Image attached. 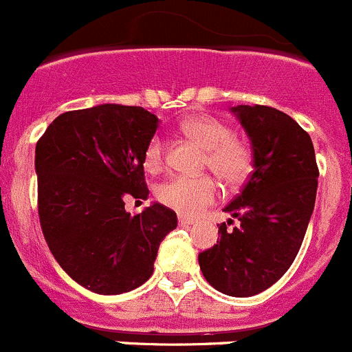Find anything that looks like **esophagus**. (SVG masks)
<instances>
[{"mask_svg":"<svg viewBox=\"0 0 352 352\" xmlns=\"http://www.w3.org/2000/svg\"><path fill=\"white\" fill-rule=\"evenodd\" d=\"M177 222H179V226H191L195 224V219L186 217V215H179V217H177Z\"/></svg>","mask_w":352,"mask_h":352,"instance_id":"obj_1","label":"esophagus"}]
</instances>
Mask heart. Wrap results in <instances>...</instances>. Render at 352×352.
<instances>
[{"label": "heart", "mask_w": 352, "mask_h": 352, "mask_svg": "<svg viewBox=\"0 0 352 352\" xmlns=\"http://www.w3.org/2000/svg\"><path fill=\"white\" fill-rule=\"evenodd\" d=\"M181 131L205 148V168L229 186H239L248 179L253 168L252 147L232 137L229 124L210 114H193L181 121ZM145 168L157 173L166 161V144L159 135L148 140L144 152ZM219 188L208 176H175L162 183L157 198L169 208L184 215H197L217 198Z\"/></svg>", "instance_id": "b5f03b06"}]
</instances>
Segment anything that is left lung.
Here are the masks:
<instances>
[{"mask_svg": "<svg viewBox=\"0 0 352 352\" xmlns=\"http://www.w3.org/2000/svg\"><path fill=\"white\" fill-rule=\"evenodd\" d=\"M232 113L252 140L253 171L224 208L239 224L219 226L221 239L198 255L207 283L236 298L276 284L294 262L318 186L309 135L291 116L269 106H236Z\"/></svg>", "mask_w": 352, "mask_h": 352, "instance_id": "8db88e82", "label": "left lung"}]
</instances>
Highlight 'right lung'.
I'll use <instances>...</instances> for the list:
<instances>
[{"label": "right lung", "instance_id": "right-lung-1", "mask_svg": "<svg viewBox=\"0 0 352 352\" xmlns=\"http://www.w3.org/2000/svg\"><path fill=\"white\" fill-rule=\"evenodd\" d=\"M159 120L138 106L100 104L59 114L36 145L37 208L61 269L97 294H121L151 279L176 212L147 200L144 152Z\"/></svg>", "mask_w": 352, "mask_h": 352}]
</instances>
